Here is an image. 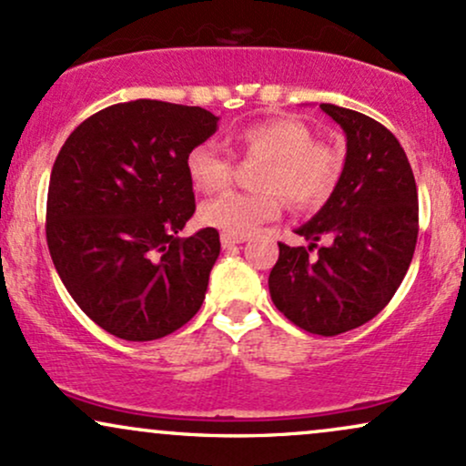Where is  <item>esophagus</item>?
Returning <instances> with one entry per match:
<instances>
[{"mask_svg":"<svg viewBox=\"0 0 466 466\" xmlns=\"http://www.w3.org/2000/svg\"><path fill=\"white\" fill-rule=\"evenodd\" d=\"M245 243V237H229V234H221V245L223 248H234V245Z\"/></svg>","mask_w":466,"mask_h":466,"instance_id":"obj_1","label":"esophagus"}]
</instances>
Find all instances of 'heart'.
Returning <instances> with one entry per match:
<instances>
[{
	"label": "heart",
	"instance_id": "1",
	"mask_svg": "<svg viewBox=\"0 0 466 466\" xmlns=\"http://www.w3.org/2000/svg\"><path fill=\"white\" fill-rule=\"evenodd\" d=\"M245 157L263 159L256 186L263 192H228L206 201L203 226L229 237H248L280 215L282 196L298 208H315L333 195L341 157L333 147L313 140V131L293 116H271L234 133ZM186 173L199 192H218L229 184L234 164L215 144H197L186 155Z\"/></svg>",
	"mask_w": 466,
	"mask_h": 466
}]
</instances>
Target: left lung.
Here are the masks:
<instances>
[{
  "label": "left lung",
  "mask_w": 466,
  "mask_h": 466,
  "mask_svg": "<svg viewBox=\"0 0 466 466\" xmlns=\"http://www.w3.org/2000/svg\"><path fill=\"white\" fill-rule=\"evenodd\" d=\"M319 109L344 131V168L329 201L296 229L309 248L278 243L269 293L293 324L333 337L370 322L397 293L419 237V195L408 155L386 127L344 106ZM313 247L319 256L309 259Z\"/></svg>",
  "instance_id": "left-lung-1"
}]
</instances>
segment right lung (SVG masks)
<instances>
[{
	"mask_svg": "<svg viewBox=\"0 0 466 466\" xmlns=\"http://www.w3.org/2000/svg\"><path fill=\"white\" fill-rule=\"evenodd\" d=\"M201 106L131 100L69 133L52 166L46 237L63 285L106 333L170 335L199 311L221 243L195 215L186 155L217 131Z\"/></svg>",
	"mask_w": 466,
	"mask_h": 466,
	"instance_id": "right-lung-1",
	"label": "right lung"
}]
</instances>
